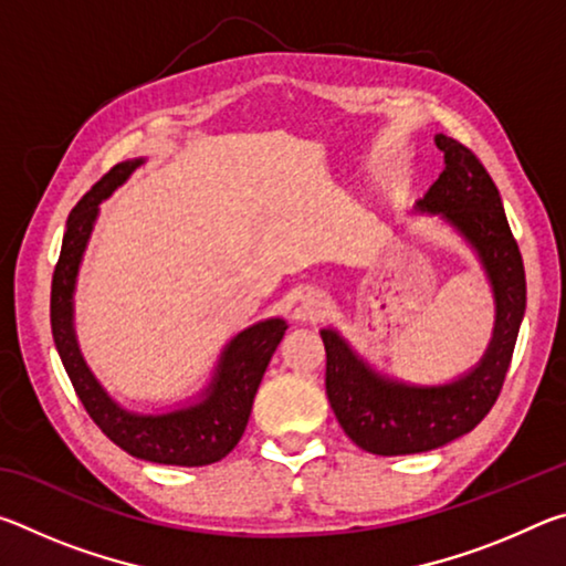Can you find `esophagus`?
Listing matches in <instances>:
<instances>
[{"label": "esophagus", "instance_id": "esophagus-1", "mask_svg": "<svg viewBox=\"0 0 566 566\" xmlns=\"http://www.w3.org/2000/svg\"><path fill=\"white\" fill-rule=\"evenodd\" d=\"M327 294L319 292V290H310L306 292L302 300H300V306H296V317L300 319H319L324 312H327Z\"/></svg>", "mask_w": 566, "mask_h": 566}]
</instances>
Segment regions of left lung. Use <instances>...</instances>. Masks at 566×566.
Instances as JSON below:
<instances>
[{
  "label": "left lung",
  "mask_w": 566,
  "mask_h": 566,
  "mask_svg": "<svg viewBox=\"0 0 566 566\" xmlns=\"http://www.w3.org/2000/svg\"><path fill=\"white\" fill-rule=\"evenodd\" d=\"M434 142L444 169L415 209L437 214L476 254L494 296V329L482 359L444 385H409L381 375L337 329L319 332L334 415L354 444L379 457L429 452L472 432L500 397L524 319V264L500 189L464 145L447 134Z\"/></svg>",
  "instance_id": "1"
}]
</instances>
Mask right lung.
<instances>
[{
	"label": "right lung",
	"mask_w": 566,
	"mask_h": 566,
	"mask_svg": "<svg viewBox=\"0 0 566 566\" xmlns=\"http://www.w3.org/2000/svg\"><path fill=\"white\" fill-rule=\"evenodd\" d=\"M145 165V157L119 161L87 195L80 199L62 239L60 262L52 276V337L62 364L70 375L76 397L90 411L104 434L124 452L155 464L205 467L224 459L242 439L254 395L266 371L274 349L286 332L282 317L262 319L237 334L219 354L214 375L197 397L167 411H134L122 407L99 385L90 364L84 361L74 332V290L80 266L87 252L90 237L99 217V205L112 197L134 169Z\"/></svg>",
	"instance_id": "right-lung-1"
}]
</instances>
